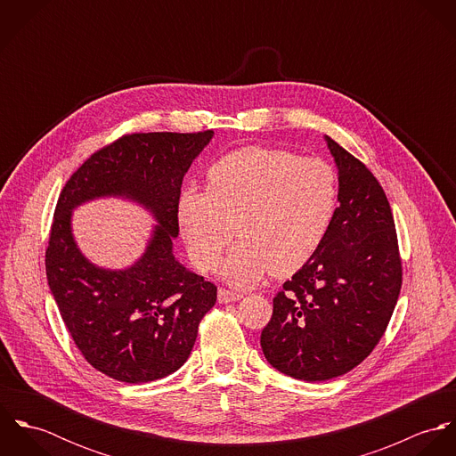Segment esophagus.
Here are the masks:
<instances>
[{
	"mask_svg": "<svg viewBox=\"0 0 456 456\" xmlns=\"http://www.w3.org/2000/svg\"><path fill=\"white\" fill-rule=\"evenodd\" d=\"M242 298V295L240 293H235V291H228V289H219L217 291V302L219 304H228V302H237V300H240Z\"/></svg>",
	"mask_w": 456,
	"mask_h": 456,
	"instance_id": "obj_1",
	"label": "esophagus"
}]
</instances>
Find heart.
I'll return each instance as SVG.
<instances>
[{
    "instance_id": "obj_1",
    "label": "heart",
    "mask_w": 456,
    "mask_h": 456,
    "mask_svg": "<svg viewBox=\"0 0 456 456\" xmlns=\"http://www.w3.org/2000/svg\"><path fill=\"white\" fill-rule=\"evenodd\" d=\"M335 170L320 158L266 147H246L207 170V191L186 190L177 221L201 270L221 265L235 288L255 286L266 272L291 275L314 258L337 210Z\"/></svg>"
}]
</instances>
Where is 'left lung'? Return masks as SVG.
I'll return each mask as SVG.
<instances>
[{
  "mask_svg": "<svg viewBox=\"0 0 456 456\" xmlns=\"http://www.w3.org/2000/svg\"><path fill=\"white\" fill-rule=\"evenodd\" d=\"M325 140L338 170V207L314 258L273 297L260 338L266 362L302 381L360 365L381 340L402 286L388 198L360 159Z\"/></svg>",
  "mask_w": 456,
  "mask_h": 456,
  "instance_id": "1",
  "label": "left lung"
}]
</instances>
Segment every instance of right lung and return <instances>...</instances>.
I'll return each mask as SVG.
<instances>
[{"instance_id":"obj_1","label":"right lung","mask_w":456,"mask_h":456,"mask_svg":"<svg viewBox=\"0 0 456 456\" xmlns=\"http://www.w3.org/2000/svg\"><path fill=\"white\" fill-rule=\"evenodd\" d=\"M214 131L133 133L100 149L68 179L45 251L51 293L84 358L105 376L138 385L179 370L217 288L174 256L186 172ZM116 195L147 208L159 224L144 255L112 271L87 261L70 232L82 202Z\"/></svg>"}]
</instances>
